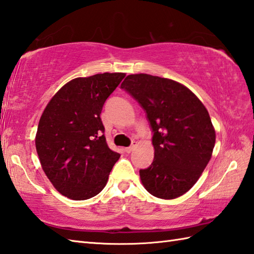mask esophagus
<instances>
[{"label":"esophagus","mask_w":254,"mask_h":254,"mask_svg":"<svg viewBox=\"0 0 254 254\" xmlns=\"http://www.w3.org/2000/svg\"><path fill=\"white\" fill-rule=\"evenodd\" d=\"M135 141L133 143V145L132 146H129V147H127V148H125V151L127 152V154H129V152H132V150L135 148Z\"/></svg>","instance_id":"esophagus-1"}]
</instances>
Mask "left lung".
Returning a JSON list of instances; mask_svg holds the SVG:
<instances>
[{"mask_svg": "<svg viewBox=\"0 0 254 254\" xmlns=\"http://www.w3.org/2000/svg\"><path fill=\"white\" fill-rule=\"evenodd\" d=\"M121 88L144 109L152 131L155 157L139 170L141 183L155 197L182 196L196 184L214 148L208 110L186 86L160 76L129 74Z\"/></svg>", "mask_w": 254, "mask_h": 254, "instance_id": "obj_1", "label": "left lung"}]
</instances>
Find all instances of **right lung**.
<instances>
[{
    "mask_svg": "<svg viewBox=\"0 0 254 254\" xmlns=\"http://www.w3.org/2000/svg\"><path fill=\"white\" fill-rule=\"evenodd\" d=\"M126 73H99L64 84L47 104L35 147L41 166L56 190L73 200L103 190L120 155L104 135L100 114Z\"/></svg>",
    "mask_w": 254,
    "mask_h": 254,
    "instance_id": "1",
    "label": "right lung"
}]
</instances>
